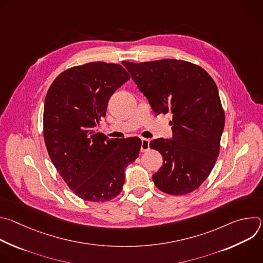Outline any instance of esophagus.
Returning a JSON list of instances; mask_svg holds the SVG:
<instances>
[{
    "mask_svg": "<svg viewBox=\"0 0 263 263\" xmlns=\"http://www.w3.org/2000/svg\"><path fill=\"white\" fill-rule=\"evenodd\" d=\"M149 149V140L146 138H141V145H140V151L141 152H147Z\"/></svg>",
    "mask_w": 263,
    "mask_h": 263,
    "instance_id": "esophagus-1",
    "label": "esophagus"
}]
</instances>
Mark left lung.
<instances>
[{"mask_svg":"<svg viewBox=\"0 0 263 263\" xmlns=\"http://www.w3.org/2000/svg\"><path fill=\"white\" fill-rule=\"evenodd\" d=\"M123 64L155 114L173 115L172 139L149 143L163 157L152 177L157 189L173 196L196 191L215 164L224 127L215 82L201 66L184 60Z\"/></svg>","mask_w":263,"mask_h":263,"instance_id":"8db88e82","label":"left lung"}]
</instances>
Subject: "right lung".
I'll return each mask as SVG.
<instances>
[{
	"label": "right lung",
	"instance_id": "1",
	"mask_svg": "<svg viewBox=\"0 0 263 263\" xmlns=\"http://www.w3.org/2000/svg\"><path fill=\"white\" fill-rule=\"evenodd\" d=\"M130 79L120 64L90 62L61 72L45 100L44 138L49 156L69 189L90 202L120 195L125 168L139 155L141 140L109 139L93 128L110 97Z\"/></svg>",
	"mask_w": 263,
	"mask_h": 263
}]
</instances>
